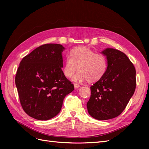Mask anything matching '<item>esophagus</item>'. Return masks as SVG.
<instances>
[{
	"mask_svg": "<svg viewBox=\"0 0 149 149\" xmlns=\"http://www.w3.org/2000/svg\"><path fill=\"white\" fill-rule=\"evenodd\" d=\"M74 86L75 88H78L80 87V85L79 84H78V83H74Z\"/></svg>",
	"mask_w": 149,
	"mask_h": 149,
	"instance_id": "esophagus-1",
	"label": "esophagus"
}]
</instances>
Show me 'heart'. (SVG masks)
I'll use <instances>...</instances> for the list:
<instances>
[{"label":"heart","mask_w":149,"mask_h":149,"mask_svg":"<svg viewBox=\"0 0 149 149\" xmlns=\"http://www.w3.org/2000/svg\"><path fill=\"white\" fill-rule=\"evenodd\" d=\"M107 65L104 55L96 53L86 47H77L72 49L67 56L63 72L66 78H70L78 66L79 70L73 76V81L82 82L88 80L89 82H96L106 74Z\"/></svg>","instance_id":"1"}]
</instances>
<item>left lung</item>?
Listing matches in <instances>:
<instances>
[{
    "label": "left lung",
    "instance_id": "1",
    "mask_svg": "<svg viewBox=\"0 0 149 149\" xmlns=\"http://www.w3.org/2000/svg\"><path fill=\"white\" fill-rule=\"evenodd\" d=\"M107 60L106 74L92 85L87 103L89 115L97 120L113 119L119 116L134 93L136 68L125 53L113 48L102 52Z\"/></svg>",
    "mask_w": 149,
    "mask_h": 149
}]
</instances>
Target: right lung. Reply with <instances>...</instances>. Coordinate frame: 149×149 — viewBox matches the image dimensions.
<instances>
[{
  "instance_id": "obj_1",
  "label": "right lung",
  "mask_w": 149,
  "mask_h": 149,
  "mask_svg": "<svg viewBox=\"0 0 149 149\" xmlns=\"http://www.w3.org/2000/svg\"><path fill=\"white\" fill-rule=\"evenodd\" d=\"M63 49L60 44H44L20 63L15 84L21 106L31 118L40 120L54 118L65 96L74 90L61 70Z\"/></svg>"
}]
</instances>
